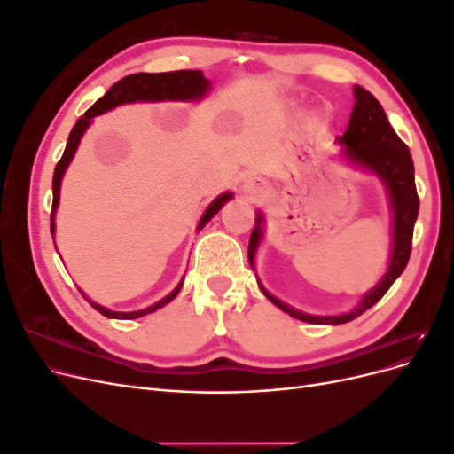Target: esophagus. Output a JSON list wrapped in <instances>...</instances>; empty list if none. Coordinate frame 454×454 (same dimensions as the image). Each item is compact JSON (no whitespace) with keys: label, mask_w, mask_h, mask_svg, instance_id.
I'll return each instance as SVG.
<instances>
[{"label":"esophagus","mask_w":454,"mask_h":454,"mask_svg":"<svg viewBox=\"0 0 454 454\" xmlns=\"http://www.w3.org/2000/svg\"><path fill=\"white\" fill-rule=\"evenodd\" d=\"M265 191H267V182L263 180V177H259V176L246 177L244 184H242V195H246L250 200H255L259 197H263Z\"/></svg>","instance_id":"obj_1"}]
</instances>
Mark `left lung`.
Wrapping results in <instances>:
<instances>
[{
  "label": "left lung",
  "instance_id": "left-lung-1",
  "mask_svg": "<svg viewBox=\"0 0 454 454\" xmlns=\"http://www.w3.org/2000/svg\"><path fill=\"white\" fill-rule=\"evenodd\" d=\"M354 107L348 119L347 132L339 136L337 144L340 145L339 157L348 162L350 167L360 168L367 174L377 176L388 193L390 210H392V248L388 269L382 274V278L375 287H371L367 294L362 295L360 303L352 310L333 314V316H318L307 314L290 307L278 297H274L267 287L257 278L259 290L292 318L309 324H324V325H339L358 318L367 309L373 307L377 301L390 290V286L400 277L407 267L411 255V240H413V229L419 215V195L415 187V167L411 159L409 147L400 140L388 122L387 114L373 94L360 85H354ZM265 231V215L257 212L255 227L250 237L248 259L255 270V255L259 244L263 240Z\"/></svg>",
  "mask_w": 454,
  "mask_h": 454
}]
</instances>
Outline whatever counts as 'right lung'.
<instances>
[{
  "instance_id": "1",
  "label": "right lung",
  "mask_w": 454,
  "mask_h": 454,
  "mask_svg": "<svg viewBox=\"0 0 454 454\" xmlns=\"http://www.w3.org/2000/svg\"><path fill=\"white\" fill-rule=\"evenodd\" d=\"M212 83L208 79L204 77V74L200 70H182V72H168V74H134L129 77H122L121 81L109 89L102 98L96 100L85 115H81L75 122V127L70 132V138H67L64 155L59 160L57 168H54V176H52V212H51V235L54 239V232H57V223H54V217H57V208L60 202V185H62V177L70 167V162L75 157V151L81 144V138L87 132V129L90 127V122L96 115H102L106 112H112V109L125 106V104H136V102H199L202 100L206 94H208ZM232 197L231 191H225L219 197H215L208 208L204 210V214L200 215V222L197 225V231H200L210 219L223 208L225 202H229ZM185 277H182V280L177 282V286L174 290L162 297L157 303H153L151 307H145L142 310H132V312H117V310H109L98 303L90 301L83 292V297L92 305V309L98 310L100 314H104L106 318H114V320H134V318H142V316L155 312L159 309H162L164 305H168L170 301L180 294L182 286H184Z\"/></svg>"
}]
</instances>
